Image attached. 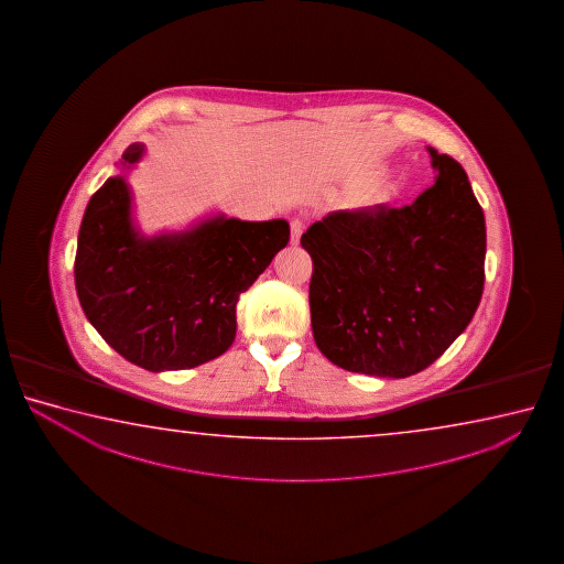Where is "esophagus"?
Here are the masks:
<instances>
[{
  "instance_id": "obj_1",
  "label": "esophagus",
  "mask_w": 564,
  "mask_h": 564,
  "mask_svg": "<svg viewBox=\"0 0 564 564\" xmlns=\"http://www.w3.org/2000/svg\"><path fill=\"white\" fill-rule=\"evenodd\" d=\"M304 229H306V223H304V220L294 219L290 223V230H292V245H297V242H300V237H302Z\"/></svg>"
}]
</instances>
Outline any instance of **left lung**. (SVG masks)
I'll list each match as a JSON object with an SVG mask.
<instances>
[{"mask_svg": "<svg viewBox=\"0 0 564 564\" xmlns=\"http://www.w3.org/2000/svg\"><path fill=\"white\" fill-rule=\"evenodd\" d=\"M436 183L411 205L337 210L302 235L315 345L345 371L404 379L434 364L476 314L486 219L468 175L429 148Z\"/></svg>", "mask_w": 564, "mask_h": 564, "instance_id": "8db88e82", "label": "left lung"}]
</instances>
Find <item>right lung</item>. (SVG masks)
<instances>
[{
	"instance_id": "obj_1",
	"label": "right lung",
	"mask_w": 564,
	"mask_h": 564,
	"mask_svg": "<svg viewBox=\"0 0 564 564\" xmlns=\"http://www.w3.org/2000/svg\"><path fill=\"white\" fill-rule=\"evenodd\" d=\"M142 145H130L134 163ZM290 240L286 220H207L145 240L130 223V193L110 177L90 197L78 230L75 282L106 344L148 371L207 364L237 335V302Z\"/></svg>"
}]
</instances>
